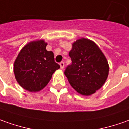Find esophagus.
I'll return each instance as SVG.
<instances>
[{
  "label": "esophagus",
  "instance_id": "obj_1",
  "mask_svg": "<svg viewBox=\"0 0 129 129\" xmlns=\"http://www.w3.org/2000/svg\"><path fill=\"white\" fill-rule=\"evenodd\" d=\"M60 66H61V68L63 69V68H64V66H65L64 63H63V62H61V63H60Z\"/></svg>",
  "mask_w": 129,
  "mask_h": 129
}]
</instances>
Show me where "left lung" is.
<instances>
[{"label": "left lung", "instance_id": "8db88e82", "mask_svg": "<svg viewBox=\"0 0 129 129\" xmlns=\"http://www.w3.org/2000/svg\"><path fill=\"white\" fill-rule=\"evenodd\" d=\"M69 56L72 63L64 73L72 87L85 96L94 94L108 76L109 65L105 55L94 42L81 38L73 43Z\"/></svg>", "mask_w": 129, "mask_h": 129}]
</instances>
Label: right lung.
<instances>
[{"label":"right lung","mask_w":129,"mask_h":129,"mask_svg":"<svg viewBox=\"0 0 129 129\" xmlns=\"http://www.w3.org/2000/svg\"><path fill=\"white\" fill-rule=\"evenodd\" d=\"M46 45L44 40L28 43L14 63L16 80L24 90L34 92L42 90L60 68L54 61L53 52L46 49Z\"/></svg>","instance_id":"1"}]
</instances>
